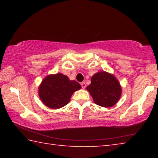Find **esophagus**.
<instances>
[{
    "label": "esophagus",
    "instance_id": "34e87169",
    "mask_svg": "<svg viewBox=\"0 0 158 158\" xmlns=\"http://www.w3.org/2000/svg\"><path fill=\"white\" fill-rule=\"evenodd\" d=\"M81 85L82 89H85V88L86 87V84H85V82H81Z\"/></svg>",
    "mask_w": 158,
    "mask_h": 158
}]
</instances>
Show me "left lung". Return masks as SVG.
<instances>
[{"mask_svg":"<svg viewBox=\"0 0 158 158\" xmlns=\"http://www.w3.org/2000/svg\"><path fill=\"white\" fill-rule=\"evenodd\" d=\"M86 90L94 102L103 107H111L121 98L122 89L118 79L106 72H98L91 77V84Z\"/></svg>","mask_w":158,"mask_h":158,"instance_id":"left-lung-1","label":"left lung"}]
</instances>
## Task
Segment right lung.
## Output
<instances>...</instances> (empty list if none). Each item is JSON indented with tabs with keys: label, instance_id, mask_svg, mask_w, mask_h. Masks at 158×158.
Returning a JSON list of instances; mask_svg holds the SVG:
<instances>
[{
	"label": "right lung",
	"instance_id": "add662e5",
	"mask_svg": "<svg viewBox=\"0 0 158 158\" xmlns=\"http://www.w3.org/2000/svg\"><path fill=\"white\" fill-rule=\"evenodd\" d=\"M81 85L61 73L49 74L39 86L40 98L44 105L53 109L63 107L69 103L74 91L81 89Z\"/></svg>",
	"mask_w": 158,
	"mask_h": 158
}]
</instances>
